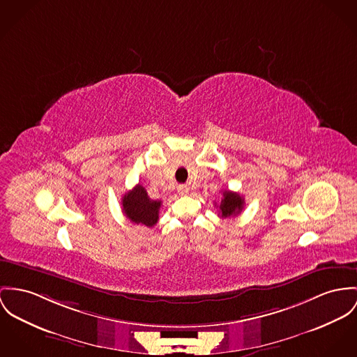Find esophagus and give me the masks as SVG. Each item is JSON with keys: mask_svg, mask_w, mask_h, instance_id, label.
<instances>
[{"mask_svg": "<svg viewBox=\"0 0 357 357\" xmlns=\"http://www.w3.org/2000/svg\"><path fill=\"white\" fill-rule=\"evenodd\" d=\"M189 186L188 185H179L178 186V192L181 194V195H186V194H189Z\"/></svg>", "mask_w": 357, "mask_h": 357, "instance_id": "34e87169", "label": "esophagus"}]
</instances>
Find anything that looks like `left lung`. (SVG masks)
I'll list each match as a JSON object with an SVG mask.
<instances>
[{"mask_svg": "<svg viewBox=\"0 0 357 357\" xmlns=\"http://www.w3.org/2000/svg\"><path fill=\"white\" fill-rule=\"evenodd\" d=\"M243 206H245V199L238 192L224 190L222 192V199L220 202L219 215L221 218L236 216L242 212Z\"/></svg>", "mask_w": 357, "mask_h": 357, "instance_id": "obj_1", "label": "left lung"}]
</instances>
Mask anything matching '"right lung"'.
Instances as JSON below:
<instances>
[{
    "instance_id": "obj_1",
    "label": "right lung",
    "mask_w": 357,
    "mask_h": 357,
    "mask_svg": "<svg viewBox=\"0 0 357 357\" xmlns=\"http://www.w3.org/2000/svg\"><path fill=\"white\" fill-rule=\"evenodd\" d=\"M160 206L162 201L151 199L141 185L126 192L122 198V211L126 218L135 224H144L146 227H153L158 222Z\"/></svg>"
}]
</instances>
